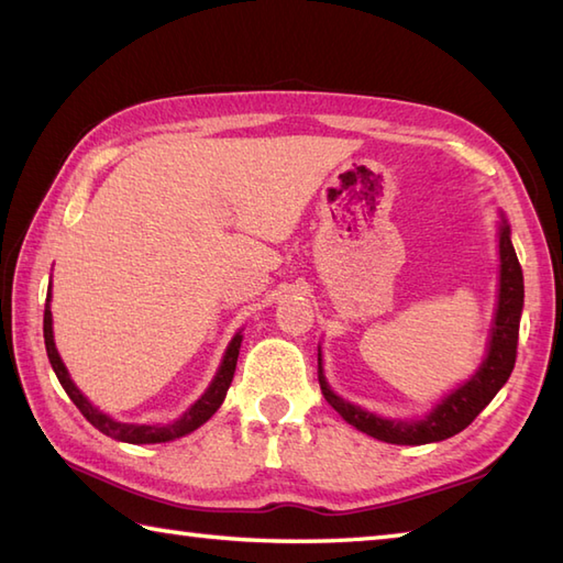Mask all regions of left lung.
<instances>
[{
    "instance_id": "8db88e82",
    "label": "left lung",
    "mask_w": 563,
    "mask_h": 563,
    "mask_svg": "<svg viewBox=\"0 0 563 563\" xmlns=\"http://www.w3.org/2000/svg\"><path fill=\"white\" fill-rule=\"evenodd\" d=\"M500 249V292H498V309L494 319V333L488 341V355L476 373L464 387L452 391L450 397L438 404V409L423 421L401 423V421H385L375 413H367L357 406L336 397L327 385L324 373L319 363V387L324 399L336 409L345 421L355 426L363 433L377 440L394 442V445H426V442H438L457 435L460 430L470 426L479 416L488 401H492L498 389L506 385L512 367H516L518 355V331H520V314H522V268L516 256V249L510 242V227L504 222L498 236Z\"/></svg>"
}]
</instances>
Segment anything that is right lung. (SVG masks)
Returning <instances> with one entry per match:
<instances>
[{
	"instance_id": "1",
	"label": "right lung",
	"mask_w": 563,
	"mask_h": 563,
	"mask_svg": "<svg viewBox=\"0 0 563 563\" xmlns=\"http://www.w3.org/2000/svg\"><path fill=\"white\" fill-rule=\"evenodd\" d=\"M43 339H45V351L47 357H51V365L55 369V375L59 379V385L67 391V397L75 401L77 409L81 411V416L87 418V421L99 428L103 435L115 438V440H123V442H133V445H150V442H166V440H174V438H181L190 430H196L198 426H202L208 421V418L220 409V404L224 401V394L232 385V377H234V369H236V357H239V345H242V336L232 339L230 349L224 353V361L218 369V375H214L210 389L202 394V397L190 406V409L184 413V418H178L176 423L172 426H133V423H118L113 418H109L106 413H101L99 409H93V406L87 401V397L75 387V382L69 379L67 375V367L63 365L55 349V341H53V314H51V295H47V302H45V314H43Z\"/></svg>"
}]
</instances>
